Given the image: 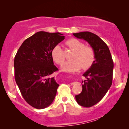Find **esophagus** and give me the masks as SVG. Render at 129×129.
I'll return each mask as SVG.
<instances>
[{
  "mask_svg": "<svg viewBox=\"0 0 129 129\" xmlns=\"http://www.w3.org/2000/svg\"><path fill=\"white\" fill-rule=\"evenodd\" d=\"M75 82H72V83H71V85H75Z\"/></svg>",
  "mask_w": 129,
  "mask_h": 129,
  "instance_id": "obj_1",
  "label": "esophagus"
}]
</instances>
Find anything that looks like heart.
Here are the masks:
<instances>
[{
    "label": "heart",
    "mask_w": 129,
    "mask_h": 129,
    "mask_svg": "<svg viewBox=\"0 0 129 129\" xmlns=\"http://www.w3.org/2000/svg\"><path fill=\"white\" fill-rule=\"evenodd\" d=\"M66 44L75 51L71 57L73 60L63 63L61 67L62 70L66 72H74L82 67L87 69L91 66L95 59V53L92 47L85 45L83 42L75 38L68 40ZM51 56L54 62L58 65L62 64L65 60L64 53L59 45H56L53 48Z\"/></svg>",
    "instance_id": "b5f03b06"
}]
</instances>
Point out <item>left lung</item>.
I'll list each match as a JSON object with an SVG mask.
<instances>
[{
  "instance_id": "obj_1",
  "label": "left lung",
  "mask_w": 129,
  "mask_h": 129,
  "mask_svg": "<svg viewBox=\"0 0 129 129\" xmlns=\"http://www.w3.org/2000/svg\"><path fill=\"white\" fill-rule=\"evenodd\" d=\"M78 39L87 41L94 50L95 60L83 74L82 92L75 96L80 106L90 107L100 101L112 84L113 62L109 47L101 38L91 32L73 33Z\"/></svg>"
}]
</instances>
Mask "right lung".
Instances as JSON below:
<instances>
[{
    "instance_id": "obj_1",
    "label": "right lung",
    "mask_w": 129,
    "mask_h": 129,
    "mask_svg": "<svg viewBox=\"0 0 129 129\" xmlns=\"http://www.w3.org/2000/svg\"><path fill=\"white\" fill-rule=\"evenodd\" d=\"M65 39L59 33L39 31L25 40L14 57V76L22 96L38 109L48 107L59 84L51 75L58 70L51 56L53 48Z\"/></svg>"
}]
</instances>
